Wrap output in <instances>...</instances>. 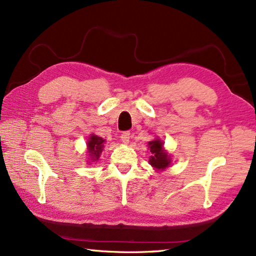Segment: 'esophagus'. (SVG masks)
Listing matches in <instances>:
<instances>
[{"label": "esophagus", "mask_w": 256, "mask_h": 256, "mask_svg": "<svg viewBox=\"0 0 256 256\" xmlns=\"http://www.w3.org/2000/svg\"><path fill=\"white\" fill-rule=\"evenodd\" d=\"M130 132H124L123 134H121V140L124 144H128L130 142Z\"/></svg>", "instance_id": "1"}]
</instances>
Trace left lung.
Returning <instances> with one entry per match:
<instances>
[{
	"instance_id": "obj_1",
	"label": "left lung",
	"mask_w": 256,
	"mask_h": 256,
	"mask_svg": "<svg viewBox=\"0 0 256 256\" xmlns=\"http://www.w3.org/2000/svg\"><path fill=\"white\" fill-rule=\"evenodd\" d=\"M148 148H150V152L152 154L149 158V163L156 171H163L171 164V156L163 148V142L158 138L149 142Z\"/></svg>"
}]
</instances>
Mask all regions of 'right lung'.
<instances>
[{
    "instance_id": "1",
    "label": "right lung",
    "mask_w": 256,
    "mask_h": 256,
    "mask_svg": "<svg viewBox=\"0 0 256 256\" xmlns=\"http://www.w3.org/2000/svg\"><path fill=\"white\" fill-rule=\"evenodd\" d=\"M106 140H102V137L92 134L88 140V152L90 156V160L97 161L100 156V154L104 149V145Z\"/></svg>"
}]
</instances>
